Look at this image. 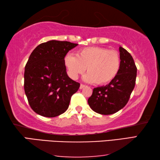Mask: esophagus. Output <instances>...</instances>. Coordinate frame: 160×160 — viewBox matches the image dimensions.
Segmentation results:
<instances>
[{"label":"esophagus","instance_id":"1","mask_svg":"<svg viewBox=\"0 0 160 160\" xmlns=\"http://www.w3.org/2000/svg\"><path fill=\"white\" fill-rule=\"evenodd\" d=\"M86 87V85H83V84H81L80 85V90H82V89H83V88H85Z\"/></svg>","mask_w":160,"mask_h":160}]
</instances>
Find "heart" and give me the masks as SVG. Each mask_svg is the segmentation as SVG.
Here are the masks:
<instances>
[{
	"mask_svg": "<svg viewBox=\"0 0 160 160\" xmlns=\"http://www.w3.org/2000/svg\"><path fill=\"white\" fill-rule=\"evenodd\" d=\"M69 75L76 80L88 70L83 79L90 83L107 84L117 76L121 69V57L117 51L107 48L90 47L78 51L75 56L67 55L64 59Z\"/></svg>",
	"mask_w": 160,
	"mask_h": 160,
	"instance_id": "obj_1",
	"label": "heart"
}]
</instances>
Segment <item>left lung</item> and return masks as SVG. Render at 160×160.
Returning a JSON list of instances; mask_svg holds the SVG:
<instances>
[{"label":"left lung","mask_w":160,"mask_h":160,"mask_svg":"<svg viewBox=\"0 0 160 160\" xmlns=\"http://www.w3.org/2000/svg\"><path fill=\"white\" fill-rule=\"evenodd\" d=\"M119 52L121 65L117 76L108 85L94 88L88 99L91 109L100 114H113L123 109L135 88L137 68L133 58L123 47Z\"/></svg>","instance_id":"left-lung-1"}]
</instances>
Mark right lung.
I'll use <instances>...</instances> for the list:
<instances>
[{"label":"right lung","mask_w":160,"mask_h":160,"mask_svg":"<svg viewBox=\"0 0 160 160\" xmlns=\"http://www.w3.org/2000/svg\"><path fill=\"white\" fill-rule=\"evenodd\" d=\"M78 45L51 40L37 46L29 56L25 68L24 88L29 105L38 114L56 117L68 108L80 83L68 77L64 58Z\"/></svg>","instance_id":"right-lung-1"}]
</instances>
